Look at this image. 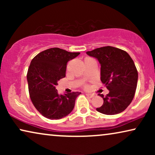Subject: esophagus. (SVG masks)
<instances>
[{"label": "esophagus", "instance_id": "34e87169", "mask_svg": "<svg viewBox=\"0 0 155 155\" xmlns=\"http://www.w3.org/2000/svg\"><path fill=\"white\" fill-rule=\"evenodd\" d=\"M86 95H87V96L88 97H90V98H92V97L94 96V94H90V93H87Z\"/></svg>", "mask_w": 155, "mask_h": 155}]
</instances>
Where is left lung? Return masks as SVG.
Returning a JSON list of instances; mask_svg holds the SVG:
<instances>
[{"mask_svg": "<svg viewBox=\"0 0 155 155\" xmlns=\"http://www.w3.org/2000/svg\"><path fill=\"white\" fill-rule=\"evenodd\" d=\"M87 54L99 61L101 81L109 90L106 96L99 94L104 103L97 111L107 115L121 113L131 103L137 87L138 73L133 59L125 51L110 46Z\"/></svg>", "mask_w": 155, "mask_h": 155, "instance_id": "1", "label": "left lung"}]
</instances>
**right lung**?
Listing matches in <instances>:
<instances>
[{"mask_svg":"<svg viewBox=\"0 0 155 155\" xmlns=\"http://www.w3.org/2000/svg\"><path fill=\"white\" fill-rule=\"evenodd\" d=\"M80 53L51 48L38 54L29 65L27 79L30 99L38 111L48 119H61L71 113L81 92L58 94L56 86L65 77L67 63Z\"/></svg>","mask_w":155,"mask_h":155,"instance_id":"obj_1","label":"right lung"}]
</instances>
